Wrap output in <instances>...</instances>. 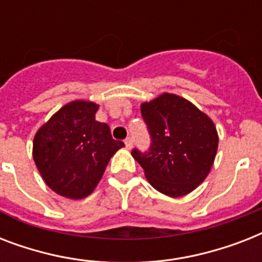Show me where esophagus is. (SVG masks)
I'll use <instances>...</instances> for the list:
<instances>
[{
    "label": "esophagus",
    "mask_w": 262,
    "mask_h": 262,
    "mask_svg": "<svg viewBox=\"0 0 262 262\" xmlns=\"http://www.w3.org/2000/svg\"><path fill=\"white\" fill-rule=\"evenodd\" d=\"M125 145H126L127 149H132V147H133V139H132V137H127V139L125 140Z\"/></svg>",
    "instance_id": "obj_1"
}]
</instances>
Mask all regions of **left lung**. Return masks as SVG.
<instances>
[{
    "label": "left lung",
    "instance_id": "1",
    "mask_svg": "<svg viewBox=\"0 0 262 262\" xmlns=\"http://www.w3.org/2000/svg\"><path fill=\"white\" fill-rule=\"evenodd\" d=\"M151 135L148 152L133 149L147 181L168 197H182L204 182L215 162L219 136L213 121L187 99L159 95L141 103Z\"/></svg>",
    "mask_w": 262,
    "mask_h": 262
}]
</instances>
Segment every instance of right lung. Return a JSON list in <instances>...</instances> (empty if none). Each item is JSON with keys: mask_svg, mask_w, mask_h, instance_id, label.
<instances>
[{"mask_svg": "<svg viewBox=\"0 0 262 262\" xmlns=\"http://www.w3.org/2000/svg\"><path fill=\"white\" fill-rule=\"evenodd\" d=\"M99 104L73 100L59 108L34 137L32 156L43 181L71 200L90 195L102 179L122 141L111 137L107 123L98 122Z\"/></svg>", "mask_w": 262, "mask_h": 262, "instance_id": "right-lung-1", "label": "right lung"}]
</instances>
